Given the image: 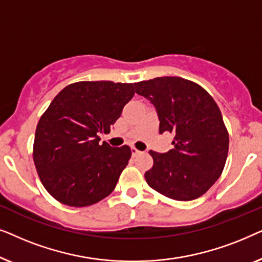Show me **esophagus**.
I'll return each mask as SVG.
<instances>
[{
	"label": "esophagus",
	"mask_w": 262,
	"mask_h": 262,
	"mask_svg": "<svg viewBox=\"0 0 262 262\" xmlns=\"http://www.w3.org/2000/svg\"><path fill=\"white\" fill-rule=\"evenodd\" d=\"M131 152H132V156H136V155H138L141 151H139L137 148H135V146H131Z\"/></svg>",
	"instance_id": "esophagus-1"
}]
</instances>
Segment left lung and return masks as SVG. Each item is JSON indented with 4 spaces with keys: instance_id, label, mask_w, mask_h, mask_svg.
Masks as SVG:
<instances>
[{
    "instance_id": "obj_1",
    "label": "left lung",
    "mask_w": 262,
    "mask_h": 262,
    "mask_svg": "<svg viewBox=\"0 0 262 262\" xmlns=\"http://www.w3.org/2000/svg\"><path fill=\"white\" fill-rule=\"evenodd\" d=\"M136 93L156 107L160 134L174 135L167 154L149 151L148 185L167 198L188 202L209 191L224 169L229 134L217 103L195 82L156 77L135 83Z\"/></svg>"
}]
</instances>
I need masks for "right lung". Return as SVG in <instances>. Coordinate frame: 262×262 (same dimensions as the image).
<instances>
[{"label": "right lung", "instance_id": "add662e5", "mask_svg": "<svg viewBox=\"0 0 262 262\" xmlns=\"http://www.w3.org/2000/svg\"><path fill=\"white\" fill-rule=\"evenodd\" d=\"M134 95L135 83L81 81L55 96L35 128L33 161L56 200L84 207L113 192L131 149L100 144L99 135L108 134Z\"/></svg>", "mask_w": 262, "mask_h": 262}]
</instances>
